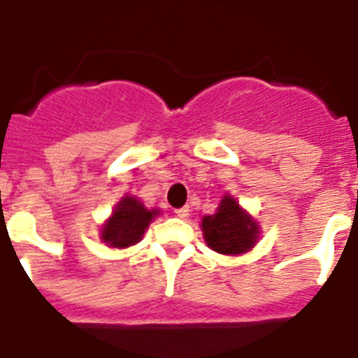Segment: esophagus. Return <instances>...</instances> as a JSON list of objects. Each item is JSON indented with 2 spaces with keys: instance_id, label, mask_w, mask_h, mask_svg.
Returning <instances> with one entry per match:
<instances>
[{
  "instance_id": "esophagus-1",
  "label": "esophagus",
  "mask_w": 358,
  "mask_h": 358,
  "mask_svg": "<svg viewBox=\"0 0 358 358\" xmlns=\"http://www.w3.org/2000/svg\"><path fill=\"white\" fill-rule=\"evenodd\" d=\"M174 215L180 219H185L187 215H189V208L184 206V208H178V210H174Z\"/></svg>"
}]
</instances>
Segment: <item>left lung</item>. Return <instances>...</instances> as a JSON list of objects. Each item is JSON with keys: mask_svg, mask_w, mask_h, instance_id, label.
Segmentation results:
<instances>
[{"mask_svg": "<svg viewBox=\"0 0 358 358\" xmlns=\"http://www.w3.org/2000/svg\"><path fill=\"white\" fill-rule=\"evenodd\" d=\"M201 227L206 245L219 255H243L255 247L260 234L255 219L230 195L223 196L217 212L202 219Z\"/></svg>", "mask_w": 358, "mask_h": 358, "instance_id": "1", "label": "left lung"}]
</instances>
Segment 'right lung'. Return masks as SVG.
I'll return each mask as SVG.
<instances>
[{"label": "right lung", "mask_w": 358, "mask_h": 358, "mask_svg": "<svg viewBox=\"0 0 358 358\" xmlns=\"http://www.w3.org/2000/svg\"><path fill=\"white\" fill-rule=\"evenodd\" d=\"M156 215H159V210H146L145 204L135 196H122L113 215L103 223L100 238L103 243L117 249L139 243Z\"/></svg>", "instance_id": "obj_1"}]
</instances>
